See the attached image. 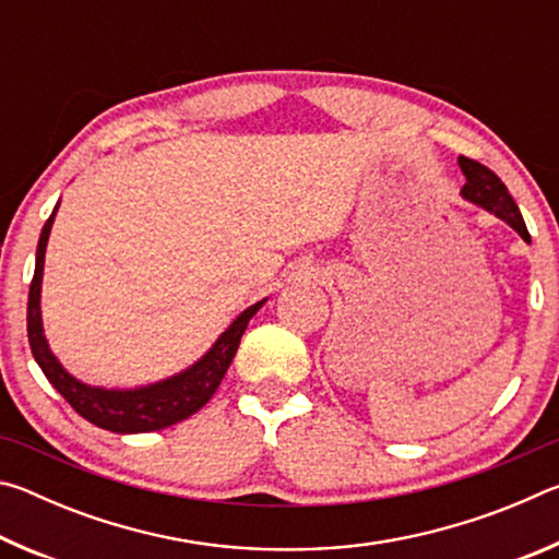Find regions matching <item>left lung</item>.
I'll use <instances>...</instances> for the list:
<instances>
[{"instance_id":"1","label":"left lung","mask_w":559,"mask_h":559,"mask_svg":"<svg viewBox=\"0 0 559 559\" xmlns=\"http://www.w3.org/2000/svg\"><path fill=\"white\" fill-rule=\"evenodd\" d=\"M459 165H461L463 177H466V185L461 187V194L466 197L468 202L484 206V210L500 216V219L513 226L525 241H530L523 214H520L515 200L508 192V187L500 182V177L493 173V169H488L486 165H480L476 159L463 157V155L459 157Z\"/></svg>"}]
</instances>
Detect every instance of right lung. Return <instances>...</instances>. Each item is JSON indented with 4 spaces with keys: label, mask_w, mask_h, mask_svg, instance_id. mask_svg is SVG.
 <instances>
[{
    "label": "right lung",
    "mask_w": 559,
    "mask_h": 559,
    "mask_svg": "<svg viewBox=\"0 0 559 559\" xmlns=\"http://www.w3.org/2000/svg\"><path fill=\"white\" fill-rule=\"evenodd\" d=\"M56 214V210H53ZM53 214L46 219L39 249H36V269L29 286V302H26V333H29V345L34 359L39 362L41 372L46 374L59 394L69 402L83 419L96 424L100 429L116 431V433H143V431H157L173 424L187 419L194 412L212 400L216 386L222 384L226 370H229L231 359L239 349L241 335L253 313L266 300L253 302L243 313L234 320L229 330H224L222 337L216 340L214 347L206 353L200 362L189 367L182 374L169 377L165 382L140 386V390H98V386H88L63 370L59 359L51 355L49 345H46L44 328H41V273H44V253L46 241H49Z\"/></svg>",
    "instance_id": "add662e5"
}]
</instances>
